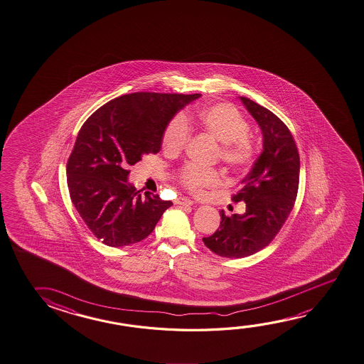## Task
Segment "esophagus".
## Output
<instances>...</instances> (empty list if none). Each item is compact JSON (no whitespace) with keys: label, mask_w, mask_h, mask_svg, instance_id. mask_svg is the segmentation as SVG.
I'll return each mask as SVG.
<instances>
[{"label":"esophagus","mask_w":364,"mask_h":364,"mask_svg":"<svg viewBox=\"0 0 364 364\" xmlns=\"http://www.w3.org/2000/svg\"><path fill=\"white\" fill-rule=\"evenodd\" d=\"M176 203L180 204V205H186V207H189V205H193V200L189 199V198L180 197L176 199Z\"/></svg>","instance_id":"esophagus-1"}]
</instances>
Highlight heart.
Returning a JSON list of instances; mask_svg holds the SVG:
<instances>
[{
	"mask_svg": "<svg viewBox=\"0 0 364 364\" xmlns=\"http://www.w3.org/2000/svg\"><path fill=\"white\" fill-rule=\"evenodd\" d=\"M188 120L220 142V161L230 168L239 170L254 160L255 146L247 136V122L236 107L225 102L202 107L194 117L176 114L168 120L161 138L162 149L168 155L179 154L188 144L191 138ZM176 179L185 189L198 193L218 184L220 176L213 168L186 164L176 173Z\"/></svg>",
	"mask_w": 364,
	"mask_h": 364,
	"instance_id": "obj_1",
	"label": "heart"
}]
</instances>
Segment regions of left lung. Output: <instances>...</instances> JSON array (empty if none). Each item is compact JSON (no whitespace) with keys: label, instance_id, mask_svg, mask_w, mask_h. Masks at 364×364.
<instances>
[{"label":"left lung","instance_id":"1","mask_svg":"<svg viewBox=\"0 0 364 364\" xmlns=\"http://www.w3.org/2000/svg\"><path fill=\"white\" fill-rule=\"evenodd\" d=\"M262 133V152L241 181L233 202H245L244 215L227 217L203 242L222 257H249L268 246L279 232L296 202L299 155L292 133L282 120L247 97L240 96Z\"/></svg>","mask_w":364,"mask_h":364}]
</instances>
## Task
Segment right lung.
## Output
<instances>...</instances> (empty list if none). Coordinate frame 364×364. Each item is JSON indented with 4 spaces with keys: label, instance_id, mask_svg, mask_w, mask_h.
Segmentation results:
<instances>
[{
    "label": "right lung",
    "instance_id": "1",
    "mask_svg": "<svg viewBox=\"0 0 364 364\" xmlns=\"http://www.w3.org/2000/svg\"><path fill=\"white\" fill-rule=\"evenodd\" d=\"M200 94L133 92L99 107L78 132L67 162L75 208L104 244H137L173 205L128 183V167L161 149L168 120Z\"/></svg>",
    "mask_w": 364,
    "mask_h": 364
}]
</instances>
